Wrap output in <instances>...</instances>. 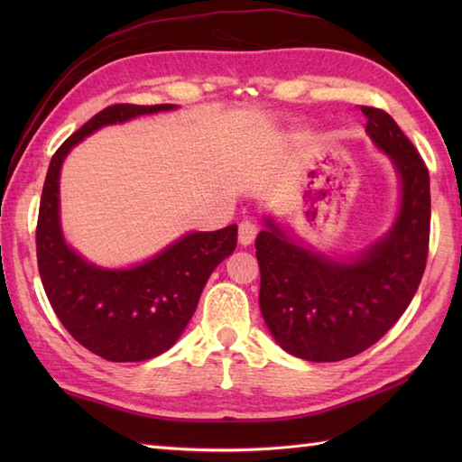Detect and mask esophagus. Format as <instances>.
<instances>
[{
	"instance_id": "obj_1",
	"label": "esophagus",
	"mask_w": 462,
	"mask_h": 462,
	"mask_svg": "<svg viewBox=\"0 0 462 462\" xmlns=\"http://www.w3.org/2000/svg\"><path fill=\"white\" fill-rule=\"evenodd\" d=\"M258 234V226L254 224L252 220H244L240 222L238 226V240L242 246H250V244L254 242V238H256Z\"/></svg>"
}]
</instances>
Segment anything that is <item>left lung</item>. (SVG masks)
<instances>
[{
  "instance_id": "obj_1",
  "label": "left lung",
  "mask_w": 462,
  "mask_h": 462,
  "mask_svg": "<svg viewBox=\"0 0 462 462\" xmlns=\"http://www.w3.org/2000/svg\"><path fill=\"white\" fill-rule=\"evenodd\" d=\"M361 113L369 139L389 156L401 182L391 230L346 260L306 246L270 216L256 238L263 321L283 351L306 361H341L377 343L403 316L427 263V166L393 116L375 106Z\"/></svg>"
}]
</instances>
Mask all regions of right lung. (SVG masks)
<instances>
[{
  "label": "right lung",
  "instance_id": "right-lung-1",
  "mask_svg": "<svg viewBox=\"0 0 462 462\" xmlns=\"http://www.w3.org/2000/svg\"><path fill=\"white\" fill-rule=\"evenodd\" d=\"M176 105H113L59 146L49 162L37 218V266L47 300L65 329L106 361H144L171 349L189 326L210 273L236 248L238 226L190 232L131 268L87 262L63 238L59 176L85 136Z\"/></svg>",
  "mask_w": 462,
  "mask_h": 462
}]
</instances>
